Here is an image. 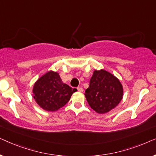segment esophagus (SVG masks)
Instances as JSON below:
<instances>
[{"label": "esophagus", "instance_id": "obj_1", "mask_svg": "<svg viewBox=\"0 0 156 156\" xmlns=\"http://www.w3.org/2000/svg\"><path fill=\"white\" fill-rule=\"evenodd\" d=\"M77 89H78V91H80V92H82L83 91H84V89H83V88L82 87H79L78 88H77Z\"/></svg>", "mask_w": 156, "mask_h": 156}]
</instances>
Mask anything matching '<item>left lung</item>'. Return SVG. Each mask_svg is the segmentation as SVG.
I'll list each match as a JSON object with an SVG mask.
<instances>
[{
    "instance_id": "obj_1",
    "label": "left lung",
    "mask_w": 156,
    "mask_h": 156,
    "mask_svg": "<svg viewBox=\"0 0 156 156\" xmlns=\"http://www.w3.org/2000/svg\"><path fill=\"white\" fill-rule=\"evenodd\" d=\"M120 81L104 69L94 70L85 90V97L90 107L98 114H106L114 108L123 98Z\"/></svg>"
}]
</instances>
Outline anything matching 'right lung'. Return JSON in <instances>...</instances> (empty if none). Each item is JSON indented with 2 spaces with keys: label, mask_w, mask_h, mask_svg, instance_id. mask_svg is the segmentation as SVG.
I'll use <instances>...</instances> for the list:
<instances>
[{
  "label": "right lung",
  "mask_w": 156,
  "mask_h": 156,
  "mask_svg": "<svg viewBox=\"0 0 156 156\" xmlns=\"http://www.w3.org/2000/svg\"><path fill=\"white\" fill-rule=\"evenodd\" d=\"M76 91L63 83L59 73L53 71H49L38 79L33 89L35 101L48 112H55L65 106Z\"/></svg>",
  "instance_id": "right-lung-1"
}]
</instances>
